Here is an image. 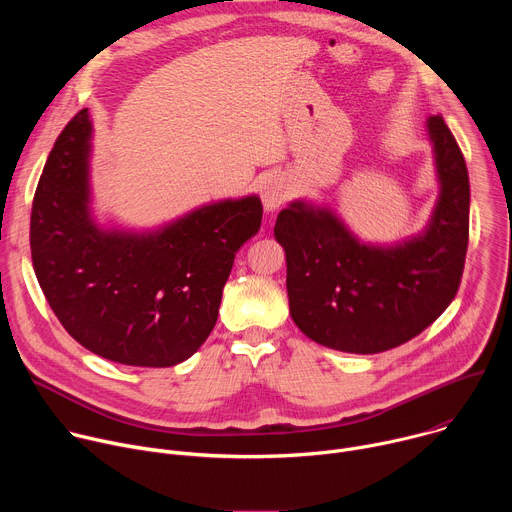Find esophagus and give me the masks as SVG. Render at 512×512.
<instances>
[{"label":"esophagus","mask_w":512,"mask_h":512,"mask_svg":"<svg viewBox=\"0 0 512 512\" xmlns=\"http://www.w3.org/2000/svg\"><path fill=\"white\" fill-rule=\"evenodd\" d=\"M289 194H291V188H289L287 178L271 176L269 180H265V184L261 188V198H263L265 210L267 212L279 210L285 204V200L289 198Z\"/></svg>","instance_id":"obj_1"}]
</instances>
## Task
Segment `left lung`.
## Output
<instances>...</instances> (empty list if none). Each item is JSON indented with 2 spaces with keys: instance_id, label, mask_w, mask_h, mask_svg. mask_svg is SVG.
Segmentation results:
<instances>
[{
  "instance_id": "left-lung-1",
  "label": "left lung",
  "mask_w": 512,
  "mask_h": 512,
  "mask_svg": "<svg viewBox=\"0 0 512 512\" xmlns=\"http://www.w3.org/2000/svg\"><path fill=\"white\" fill-rule=\"evenodd\" d=\"M425 129L440 192L421 233L367 243L336 210L304 198L277 214L289 314L310 340L377 354L415 338L452 304L468 249L470 180L442 115L429 117Z\"/></svg>"
}]
</instances>
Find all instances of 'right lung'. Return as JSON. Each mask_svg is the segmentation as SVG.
Masks as SVG:
<instances>
[{
    "label": "right lung",
    "instance_id": "right-lung-1",
    "mask_svg": "<svg viewBox=\"0 0 512 512\" xmlns=\"http://www.w3.org/2000/svg\"><path fill=\"white\" fill-rule=\"evenodd\" d=\"M89 109L48 156L30 221L32 263L64 330L129 367H174L212 332L235 253L257 235V194L202 204L156 229L99 225Z\"/></svg>",
    "mask_w": 512,
    "mask_h": 512
}]
</instances>
